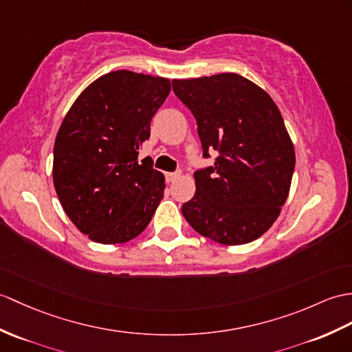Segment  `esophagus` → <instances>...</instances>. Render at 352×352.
I'll list each match as a JSON object with an SVG mask.
<instances>
[{
	"label": "esophagus",
	"mask_w": 352,
	"mask_h": 352,
	"mask_svg": "<svg viewBox=\"0 0 352 352\" xmlns=\"http://www.w3.org/2000/svg\"><path fill=\"white\" fill-rule=\"evenodd\" d=\"M179 175H182V173H168L166 174V182L168 183H174Z\"/></svg>",
	"instance_id": "1"
}]
</instances>
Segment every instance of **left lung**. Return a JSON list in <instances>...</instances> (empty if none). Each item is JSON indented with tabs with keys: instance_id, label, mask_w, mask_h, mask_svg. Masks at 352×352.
<instances>
[{
	"instance_id": "1",
	"label": "left lung",
	"mask_w": 352,
	"mask_h": 352,
	"mask_svg": "<svg viewBox=\"0 0 352 352\" xmlns=\"http://www.w3.org/2000/svg\"><path fill=\"white\" fill-rule=\"evenodd\" d=\"M175 96L198 124L204 157L195 196L182 213L196 232L226 246L259 239L288 198L296 151L272 97L236 73L174 79Z\"/></svg>"
}]
</instances>
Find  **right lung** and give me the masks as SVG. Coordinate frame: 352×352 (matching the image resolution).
Segmentation results:
<instances>
[{"label":"right lung","mask_w":352,"mask_h":352,"mask_svg":"<svg viewBox=\"0 0 352 352\" xmlns=\"http://www.w3.org/2000/svg\"><path fill=\"white\" fill-rule=\"evenodd\" d=\"M170 80L130 70L106 73L79 94L54 145V187L65 214L96 243L141 234L159 207L165 177L139 148Z\"/></svg>","instance_id":"1"}]
</instances>
